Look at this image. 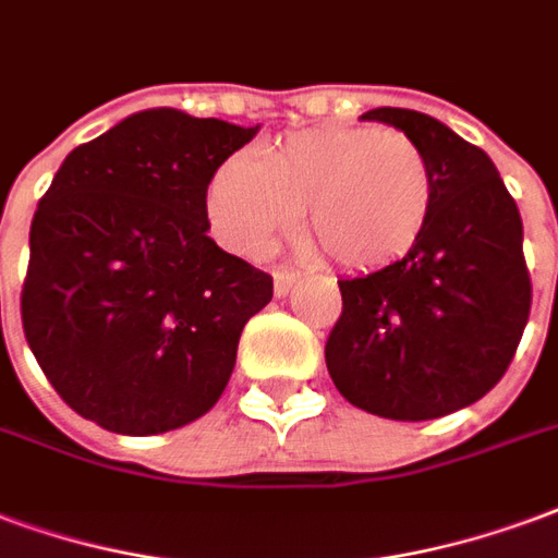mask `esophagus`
I'll return each mask as SVG.
<instances>
[{
  "label": "esophagus",
  "instance_id": "1",
  "mask_svg": "<svg viewBox=\"0 0 558 558\" xmlns=\"http://www.w3.org/2000/svg\"><path fill=\"white\" fill-rule=\"evenodd\" d=\"M296 279H300V274H296V270H284V267H279V270L274 274L276 296L288 294V291H291V284H294Z\"/></svg>",
  "mask_w": 558,
  "mask_h": 558
}]
</instances>
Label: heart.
I'll return each instance as SVG.
<instances>
[{
    "label": "heart",
    "instance_id": "1",
    "mask_svg": "<svg viewBox=\"0 0 558 558\" xmlns=\"http://www.w3.org/2000/svg\"><path fill=\"white\" fill-rule=\"evenodd\" d=\"M434 169L401 130L308 128L234 154L207 184L222 246L264 255L306 210L308 240L341 270H384L416 250L434 214Z\"/></svg>",
    "mask_w": 558,
    "mask_h": 558
}]
</instances>
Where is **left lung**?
Segmentation results:
<instances>
[{"instance_id":"1","label":"left lung","mask_w":558,"mask_h":558,"mask_svg":"<svg viewBox=\"0 0 558 558\" xmlns=\"http://www.w3.org/2000/svg\"><path fill=\"white\" fill-rule=\"evenodd\" d=\"M404 130L434 169V214L408 258L339 279L327 368L353 408L396 422L446 416L487 396L530 320L523 222L485 150L413 109L365 112Z\"/></svg>"}]
</instances>
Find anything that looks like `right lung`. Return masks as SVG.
<instances>
[{"instance_id":"add662e5","label":"right lung","mask_w":558,"mask_h":558,"mask_svg":"<svg viewBox=\"0 0 558 558\" xmlns=\"http://www.w3.org/2000/svg\"><path fill=\"white\" fill-rule=\"evenodd\" d=\"M258 128L148 109L64 157L28 231L23 332L64 404L148 437L214 408L274 279L207 238V184Z\"/></svg>"}]
</instances>
